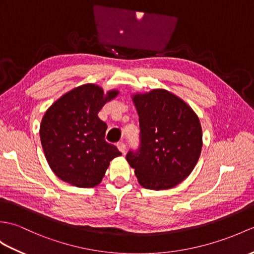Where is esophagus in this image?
Masks as SVG:
<instances>
[{
  "mask_svg": "<svg viewBox=\"0 0 254 254\" xmlns=\"http://www.w3.org/2000/svg\"><path fill=\"white\" fill-rule=\"evenodd\" d=\"M117 147H118V149H119L122 152V154H125L126 150H127V147H126V144L123 143V141H120V143H118Z\"/></svg>",
  "mask_w": 254,
  "mask_h": 254,
  "instance_id": "obj_1",
  "label": "esophagus"
}]
</instances>
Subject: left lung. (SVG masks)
I'll use <instances>...</instances> for the list:
<instances>
[{
  "mask_svg": "<svg viewBox=\"0 0 254 254\" xmlns=\"http://www.w3.org/2000/svg\"><path fill=\"white\" fill-rule=\"evenodd\" d=\"M132 100L139 117L140 147L127 160L140 186L170 190L192 172L202 148V129L196 113L163 88L136 93Z\"/></svg>",
  "mask_w": 254,
  "mask_h": 254,
  "instance_id": "obj_1",
  "label": "left lung"
}]
</instances>
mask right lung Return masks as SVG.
<instances>
[{"label":"right lung","mask_w":254,"mask_h":254,"mask_svg":"<svg viewBox=\"0 0 254 254\" xmlns=\"http://www.w3.org/2000/svg\"><path fill=\"white\" fill-rule=\"evenodd\" d=\"M118 94V90L105 94L99 85L87 83L64 94L46 110L40 138L57 178L75 187H95L110 161L121 156L115 145L105 140L107 125L97 116Z\"/></svg>","instance_id":"add662e5"}]
</instances>
